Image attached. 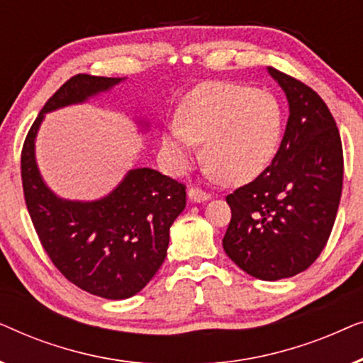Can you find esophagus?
<instances>
[{"label":"esophagus","mask_w":363,"mask_h":363,"mask_svg":"<svg viewBox=\"0 0 363 363\" xmlns=\"http://www.w3.org/2000/svg\"><path fill=\"white\" fill-rule=\"evenodd\" d=\"M188 196H190V200L195 203L210 200V193H206L205 190H201V188L198 186H191L190 190H188Z\"/></svg>","instance_id":"obj_1"}]
</instances>
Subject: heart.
Returning a JSON list of instances; mask_svg holds the SVG:
<instances>
[{
    "label": "heart",
    "instance_id": "heart-1",
    "mask_svg": "<svg viewBox=\"0 0 363 363\" xmlns=\"http://www.w3.org/2000/svg\"><path fill=\"white\" fill-rule=\"evenodd\" d=\"M163 133L162 147L173 170L191 165L196 143L205 142L203 160L225 183H241L266 168L279 147L282 112L267 91L241 84L210 82L186 97Z\"/></svg>",
    "mask_w": 363,
    "mask_h": 363
}]
</instances>
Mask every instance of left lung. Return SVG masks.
<instances>
[{"label": "left lung", "instance_id": "8db88e82", "mask_svg": "<svg viewBox=\"0 0 363 363\" xmlns=\"http://www.w3.org/2000/svg\"><path fill=\"white\" fill-rule=\"evenodd\" d=\"M289 121L271 165L226 196L223 247L242 271L277 281L306 271L327 245L342 195L344 153L329 107L304 82L267 67Z\"/></svg>", "mask_w": 363, "mask_h": 363}]
</instances>
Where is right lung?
Listing matches in <instances>:
<instances>
[{
    "instance_id": "right-lung-1",
    "label": "right lung",
    "mask_w": 363,
    "mask_h": 363,
    "mask_svg": "<svg viewBox=\"0 0 363 363\" xmlns=\"http://www.w3.org/2000/svg\"><path fill=\"white\" fill-rule=\"evenodd\" d=\"M121 81L89 74L69 79L44 104L21 152L24 201L49 259L82 291L116 301L135 296L160 269L170 226L185 210L186 186L152 168H135L102 200H62L39 175L34 138L46 112L87 101Z\"/></svg>"
}]
</instances>
